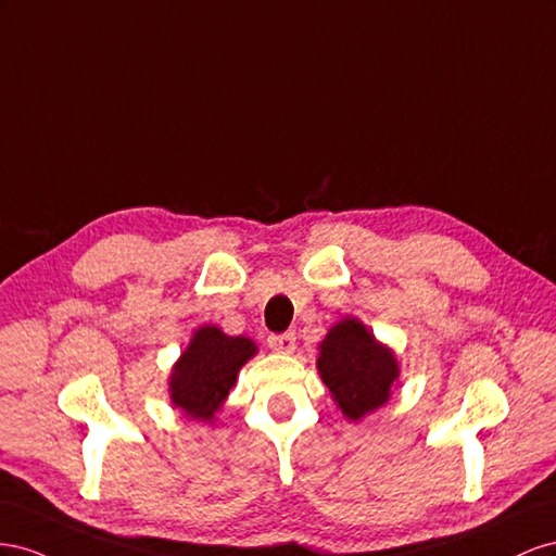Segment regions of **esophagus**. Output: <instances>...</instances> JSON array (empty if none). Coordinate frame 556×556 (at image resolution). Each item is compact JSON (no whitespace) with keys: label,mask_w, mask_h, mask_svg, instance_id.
<instances>
[{"label":"esophagus","mask_w":556,"mask_h":556,"mask_svg":"<svg viewBox=\"0 0 556 556\" xmlns=\"http://www.w3.org/2000/svg\"><path fill=\"white\" fill-rule=\"evenodd\" d=\"M267 346L279 354H291L295 349V332L289 330V332H277V336H269Z\"/></svg>","instance_id":"34e87169"}]
</instances>
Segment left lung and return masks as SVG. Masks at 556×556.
<instances>
[{
  "label": "left lung",
  "mask_w": 556,
  "mask_h": 556,
  "mask_svg": "<svg viewBox=\"0 0 556 556\" xmlns=\"http://www.w3.org/2000/svg\"><path fill=\"white\" fill-rule=\"evenodd\" d=\"M324 384L349 419H361L387 403L399 363L361 321L344 319L330 328L316 361Z\"/></svg>",
  "instance_id": "8db88e82"
}]
</instances>
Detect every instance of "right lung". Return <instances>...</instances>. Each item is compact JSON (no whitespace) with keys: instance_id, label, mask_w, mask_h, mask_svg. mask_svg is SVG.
Masks as SVG:
<instances>
[{"instance_id":"add662e5","label":"right lung","mask_w":556,"mask_h":556,"mask_svg":"<svg viewBox=\"0 0 556 556\" xmlns=\"http://www.w3.org/2000/svg\"><path fill=\"white\" fill-rule=\"evenodd\" d=\"M256 354L247 338H230L216 326L200 328L172 372V403L193 419L210 421L228 399L237 370Z\"/></svg>"}]
</instances>
